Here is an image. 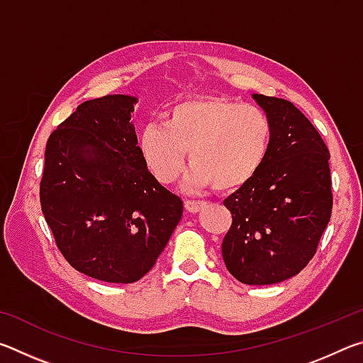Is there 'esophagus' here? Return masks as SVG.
<instances>
[{
  "label": "esophagus",
  "instance_id": "esophagus-1",
  "mask_svg": "<svg viewBox=\"0 0 363 363\" xmlns=\"http://www.w3.org/2000/svg\"><path fill=\"white\" fill-rule=\"evenodd\" d=\"M186 210L189 213H199L200 210H203L206 206V201H194V200H186Z\"/></svg>",
  "mask_w": 363,
  "mask_h": 363
}]
</instances>
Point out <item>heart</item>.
Listing matches in <instances>:
<instances>
[{"instance_id": "obj_1", "label": "heart", "mask_w": 363, "mask_h": 363, "mask_svg": "<svg viewBox=\"0 0 363 363\" xmlns=\"http://www.w3.org/2000/svg\"><path fill=\"white\" fill-rule=\"evenodd\" d=\"M272 143V121L253 104L224 97H192L171 107L163 125L150 123L139 147L158 182L169 184L186 162L187 182L230 192L248 184L266 162Z\"/></svg>"}]
</instances>
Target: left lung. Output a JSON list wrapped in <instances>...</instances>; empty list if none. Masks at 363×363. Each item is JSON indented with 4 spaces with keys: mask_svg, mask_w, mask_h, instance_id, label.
Instances as JSON below:
<instances>
[{
    "mask_svg": "<svg viewBox=\"0 0 363 363\" xmlns=\"http://www.w3.org/2000/svg\"><path fill=\"white\" fill-rule=\"evenodd\" d=\"M253 97L272 121V143L257 174L224 200L232 225L223 259L242 284L272 285L299 274L317 253L333 208L330 152L290 101Z\"/></svg>",
    "mask_w": 363,
    "mask_h": 363,
    "instance_id": "obj_1",
    "label": "left lung"
}]
</instances>
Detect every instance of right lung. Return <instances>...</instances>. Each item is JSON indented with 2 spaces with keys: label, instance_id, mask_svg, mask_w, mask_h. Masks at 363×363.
Masks as SVG:
<instances>
[{
  "label": "right lung",
  "instance_id": "obj_1",
  "mask_svg": "<svg viewBox=\"0 0 363 363\" xmlns=\"http://www.w3.org/2000/svg\"><path fill=\"white\" fill-rule=\"evenodd\" d=\"M131 96L78 106L51 133L41 211L65 261L108 284H133L155 266L182 218V200L147 169Z\"/></svg>",
  "mask_w": 363,
  "mask_h": 363
}]
</instances>
